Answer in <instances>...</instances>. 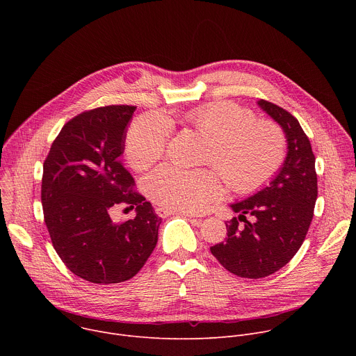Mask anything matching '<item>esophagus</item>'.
<instances>
[{"instance_id":"34e87169","label":"esophagus","mask_w":356,"mask_h":356,"mask_svg":"<svg viewBox=\"0 0 356 356\" xmlns=\"http://www.w3.org/2000/svg\"><path fill=\"white\" fill-rule=\"evenodd\" d=\"M156 214L161 216V217H165V216L177 214V213H176V211H172V210H169V209H166V207H156ZM179 214H181V216H184V217H188V218L197 217V216H194V214H191V213H179Z\"/></svg>"}]
</instances>
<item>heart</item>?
<instances>
[{
    "mask_svg": "<svg viewBox=\"0 0 356 356\" xmlns=\"http://www.w3.org/2000/svg\"><path fill=\"white\" fill-rule=\"evenodd\" d=\"M187 122L209 140L204 163L214 166L231 190L255 191L266 184L286 158V138L279 125L257 121L252 111L234 103H216L191 110ZM169 121L159 114L143 115L129 127L125 140L128 163L142 170L165 154ZM145 190L158 204L183 213H201L222 195V184L211 169L186 170L163 165L145 179Z\"/></svg>",
    "mask_w": 356,
    "mask_h": 356,
    "instance_id": "heart-1",
    "label": "heart"
}]
</instances>
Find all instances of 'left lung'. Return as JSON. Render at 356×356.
<instances>
[{
  "instance_id": "1",
  "label": "left lung",
  "mask_w": 356,
  "mask_h": 356,
  "mask_svg": "<svg viewBox=\"0 0 356 356\" xmlns=\"http://www.w3.org/2000/svg\"><path fill=\"white\" fill-rule=\"evenodd\" d=\"M258 104L286 134V161L268 187L231 206L239 216L225 222L224 242L210 248L228 272L248 279L266 277L289 264L307 235L318 194L316 156L297 118L270 101Z\"/></svg>"
}]
</instances>
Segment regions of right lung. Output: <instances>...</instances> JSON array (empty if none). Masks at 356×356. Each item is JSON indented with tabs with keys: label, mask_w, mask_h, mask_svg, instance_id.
Wrapping results in <instances>:
<instances>
[{
	"label": "right lung",
	"mask_w": 356,
	"mask_h": 356,
	"mask_svg": "<svg viewBox=\"0 0 356 356\" xmlns=\"http://www.w3.org/2000/svg\"><path fill=\"white\" fill-rule=\"evenodd\" d=\"M136 107L106 106L65 124L43 163L40 198L54 248L76 276L97 284L129 280L146 264L162 222L118 159ZM121 204L137 217L115 223Z\"/></svg>",
	"instance_id": "obj_1"
}]
</instances>
